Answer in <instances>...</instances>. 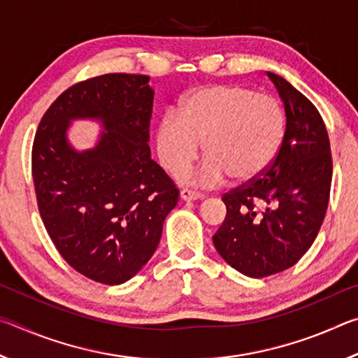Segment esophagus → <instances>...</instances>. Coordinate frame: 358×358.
Masks as SVG:
<instances>
[{"instance_id": "34e87169", "label": "esophagus", "mask_w": 358, "mask_h": 358, "mask_svg": "<svg viewBox=\"0 0 358 358\" xmlns=\"http://www.w3.org/2000/svg\"><path fill=\"white\" fill-rule=\"evenodd\" d=\"M180 199H181V201H185V202L197 201V199H203V194L191 191V189H181L180 191Z\"/></svg>"}]
</instances>
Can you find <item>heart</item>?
Here are the masks:
<instances>
[{"label": "heart", "instance_id": "heart-1", "mask_svg": "<svg viewBox=\"0 0 358 358\" xmlns=\"http://www.w3.org/2000/svg\"><path fill=\"white\" fill-rule=\"evenodd\" d=\"M286 136V115L270 96L234 85L196 88L181 101L178 112L167 110L157 121L155 147L159 164L178 173L190 165L201 141L208 159L194 173L178 177L213 186L227 177L250 183L271 166Z\"/></svg>", "mask_w": 358, "mask_h": 358}]
</instances>
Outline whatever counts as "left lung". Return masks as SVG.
<instances>
[{
	"mask_svg": "<svg viewBox=\"0 0 358 358\" xmlns=\"http://www.w3.org/2000/svg\"><path fill=\"white\" fill-rule=\"evenodd\" d=\"M266 76L286 112L282 147L262 177L224 194L227 215L213 235L220 256L250 278L280 273L310 250L329 207L333 171L317 108L286 78Z\"/></svg>",
	"mask_w": 358,
	"mask_h": 358,
	"instance_id": "left-lung-1",
	"label": "left lung"
}]
</instances>
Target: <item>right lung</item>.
Segmentation results:
<instances>
[{
  "mask_svg": "<svg viewBox=\"0 0 358 358\" xmlns=\"http://www.w3.org/2000/svg\"><path fill=\"white\" fill-rule=\"evenodd\" d=\"M150 77L106 74L72 85L42 117L33 143V181L42 221L62 257L108 286L136 276L159 245L178 189L151 159ZM74 119L103 131L78 152L67 137Z\"/></svg>",
  "mask_w": 358,
  "mask_h": 358,
  "instance_id": "add662e5",
  "label": "right lung"
}]
</instances>
